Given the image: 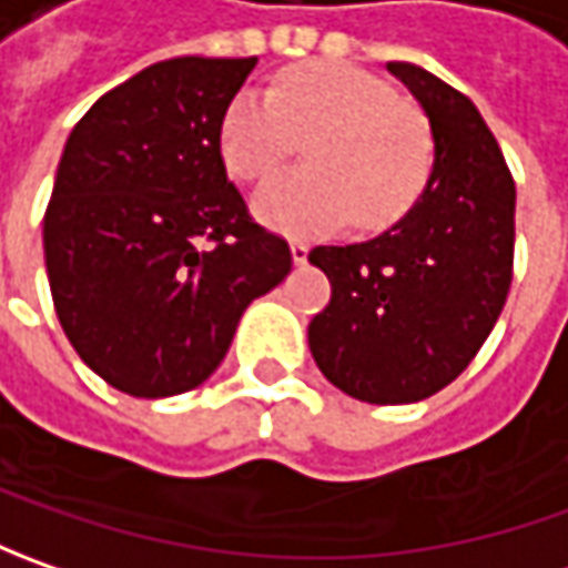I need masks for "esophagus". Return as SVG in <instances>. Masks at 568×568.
Segmentation results:
<instances>
[{"label": "esophagus", "mask_w": 568, "mask_h": 568, "mask_svg": "<svg viewBox=\"0 0 568 568\" xmlns=\"http://www.w3.org/2000/svg\"><path fill=\"white\" fill-rule=\"evenodd\" d=\"M291 258H294V265H306L310 246H306V243H291Z\"/></svg>", "instance_id": "obj_1"}]
</instances>
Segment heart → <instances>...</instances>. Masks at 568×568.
Instances as JSON below:
<instances>
[{
  "mask_svg": "<svg viewBox=\"0 0 568 568\" xmlns=\"http://www.w3.org/2000/svg\"><path fill=\"white\" fill-rule=\"evenodd\" d=\"M306 139L310 166L258 189L252 211L287 236H322L347 217L354 227L395 224L424 192L433 139L426 120L382 78L316 59L284 69L274 91H240L221 116V158L255 183Z\"/></svg>",
  "mask_w": 568,
  "mask_h": 568,
  "instance_id": "heart-1",
  "label": "heart"
}]
</instances>
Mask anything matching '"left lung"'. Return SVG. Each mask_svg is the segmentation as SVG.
<instances>
[{"instance_id": "obj_1", "label": "left lung", "mask_w": 568, "mask_h": 568, "mask_svg": "<svg viewBox=\"0 0 568 568\" xmlns=\"http://www.w3.org/2000/svg\"><path fill=\"white\" fill-rule=\"evenodd\" d=\"M388 72L420 103L433 170L398 224L351 246H316L332 281L310 322L322 376L369 404L436 395L474 361L513 284L515 183L480 110L410 62Z\"/></svg>"}]
</instances>
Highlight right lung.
Masks as SVG:
<instances>
[{
	"label": "right lung",
	"mask_w": 568,
	"mask_h": 568,
	"mask_svg": "<svg viewBox=\"0 0 568 568\" xmlns=\"http://www.w3.org/2000/svg\"><path fill=\"white\" fill-rule=\"evenodd\" d=\"M255 62H154L103 94L62 151L43 217L55 316L78 357L132 398L202 385L246 306L291 272L217 142Z\"/></svg>",
	"instance_id": "1"
}]
</instances>
